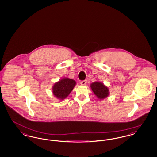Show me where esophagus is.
Listing matches in <instances>:
<instances>
[{
    "label": "esophagus",
    "instance_id": "esophagus-1",
    "mask_svg": "<svg viewBox=\"0 0 157 157\" xmlns=\"http://www.w3.org/2000/svg\"><path fill=\"white\" fill-rule=\"evenodd\" d=\"M86 82H87V81H86V80L82 81L81 82V84L82 85H86Z\"/></svg>",
    "mask_w": 157,
    "mask_h": 157
}]
</instances>
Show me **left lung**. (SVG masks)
Instances as JSON below:
<instances>
[{
	"mask_svg": "<svg viewBox=\"0 0 157 157\" xmlns=\"http://www.w3.org/2000/svg\"><path fill=\"white\" fill-rule=\"evenodd\" d=\"M90 88L95 95L100 99L106 98L109 95L108 88L101 82L92 83L90 84Z\"/></svg>",
	"mask_w": 157,
	"mask_h": 157,
	"instance_id": "left-lung-1",
	"label": "left lung"
}]
</instances>
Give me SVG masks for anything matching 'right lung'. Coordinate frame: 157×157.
Wrapping results in <instances>:
<instances>
[{
  "label": "right lung",
  "mask_w": 157,
  "mask_h": 157,
  "mask_svg": "<svg viewBox=\"0 0 157 157\" xmlns=\"http://www.w3.org/2000/svg\"><path fill=\"white\" fill-rule=\"evenodd\" d=\"M76 85V82L72 79L65 78L56 82L52 88L53 95L60 100L67 97L73 90Z\"/></svg>",
  "instance_id": "obj_1"
}]
</instances>
